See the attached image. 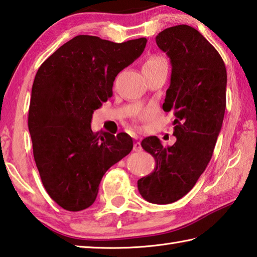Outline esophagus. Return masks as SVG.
<instances>
[{"label":"esophagus","mask_w":257,"mask_h":257,"mask_svg":"<svg viewBox=\"0 0 257 257\" xmlns=\"http://www.w3.org/2000/svg\"><path fill=\"white\" fill-rule=\"evenodd\" d=\"M136 139H138V137H135ZM142 145H141V142H136L134 144V151L135 152H141L142 151Z\"/></svg>","instance_id":"obj_1"}]
</instances>
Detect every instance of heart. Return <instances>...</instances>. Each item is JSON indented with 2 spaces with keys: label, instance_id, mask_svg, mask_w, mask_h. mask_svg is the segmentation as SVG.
I'll use <instances>...</instances> for the list:
<instances>
[{
  "label": "heart",
  "instance_id": "heart-1",
  "mask_svg": "<svg viewBox=\"0 0 257 257\" xmlns=\"http://www.w3.org/2000/svg\"><path fill=\"white\" fill-rule=\"evenodd\" d=\"M162 64H166V60L164 58L160 57V56H151V57L147 58L146 62L144 64V68H151V67H155L158 66V65H162ZM151 114V111H142V112H138L133 116V119L135 122L138 120H142V119H146Z\"/></svg>",
  "mask_w": 257,
  "mask_h": 257
}]
</instances>
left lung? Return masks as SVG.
Segmentation results:
<instances>
[{
	"label": "left lung",
	"mask_w": 257,
	"mask_h": 257,
	"mask_svg": "<svg viewBox=\"0 0 257 257\" xmlns=\"http://www.w3.org/2000/svg\"><path fill=\"white\" fill-rule=\"evenodd\" d=\"M156 44L172 64L163 110L175 115L176 142L165 147L156 136L143 139L156 165L137 184L146 201L169 204L190 192L211 160L226 110L227 72L216 48L190 26L167 28Z\"/></svg>",
	"instance_id": "obj_1"
}]
</instances>
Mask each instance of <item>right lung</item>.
<instances>
[{"mask_svg": "<svg viewBox=\"0 0 257 257\" xmlns=\"http://www.w3.org/2000/svg\"><path fill=\"white\" fill-rule=\"evenodd\" d=\"M146 43L76 36L36 74L28 115L34 157L44 188L65 210L92 206L105 172L132 152L128 134L93 133L91 121L112 96L115 76L143 54Z\"/></svg>", "mask_w": 257, "mask_h": 257, "instance_id": "1", "label": "right lung"}]
</instances>
